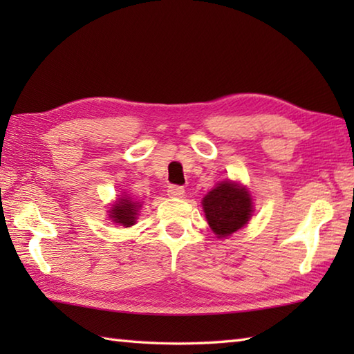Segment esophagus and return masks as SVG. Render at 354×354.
Wrapping results in <instances>:
<instances>
[{"mask_svg":"<svg viewBox=\"0 0 354 354\" xmlns=\"http://www.w3.org/2000/svg\"><path fill=\"white\" fill-rule=\"evenodd\" d=\"M184 193H185V190L179 185H169V189H167V194L170 198H183Z\"/></svg>","mask_w":354,"mask_h":354,"instance_id":"obj_1","label":"esophagus"}]
</instances>
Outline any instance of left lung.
<instances>
[{
	"label": "left lung",
	"mask_w": 354,
	"mask_h": 354,
	"mask_svg": "<svg viewBox=\"0 0 354 354\" xmlns=\"http://www.w3.org/2000/svg\"><path fill=\"white\" fill-rule=\"evenodd\" d=\"M202 208L209 228L222 239L242 230L252 216V199L245 187L223 181L202 199Z\"/></svg>",
	"instance_id": "1"
}]
</instances>
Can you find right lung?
Masks as SVG:
<instances>
[{"label": "right lung", "mask_w": 354, "mask_h": 354, "mask_svg": "<svg viewBox=\"0 0 354 354\" xmlns=\"http://www.w3.org/2000/svg\"><path fill=\"white\" fill-rule=\"evenodd\" d=\"M141 208V202L132 201L129 196H122L115 201V204L111 207L109 209V219L123 225L124 228L132 227L137 222V216H138V209Z\"/></svg>", "instance_id": "1"}]
</instances>
